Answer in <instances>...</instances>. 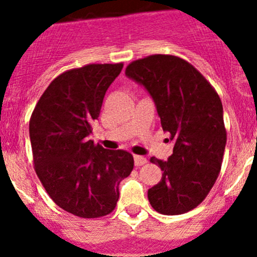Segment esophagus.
<instances>
[{"instance_id":"34e87169","label":"esophagus","mask_w":257,"mask_h":257,"mask_svg":"<svg viewBox=\"0 0 257 257\" xmlns=\"http://www.w3.org/2000/svg\"><path fill=\"white\" fill-rule=\"evenodd\" d=\"M147 163V158L142 157V155H134V164L136 167H142Z\"/></svg>"}]
</instances>
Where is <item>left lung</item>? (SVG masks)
<instances>
[{
	"label": "left lung",
	"instance_id": "8db88e82",
	"mask_svg": "<svg viewBox=\"0 0 257 257\" xmlns=\"http://www.w3.org/2000/svg\"><path fill=\"white\" fill-rule=\"evenodd\" d=\"M125 74L154 99L163 131L174 141L167 162L155 157L162 180L148 190L155 211L180 215L203 203L221 169L226 129L219 94L189 62L172 54L133 61Z\"/></svg>",
	"mask_w": 257,
	"mask_h": 257
}]
</instances>
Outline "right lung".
I'll return each instance as SVG.
<instances>
[{"label": "right lung", "instance_id": "add662e5", "mask_svg": "<svg viewBox=\"0 0 257 257\" xmlns=\"http://www.w3.org/2000/svg\"><path fill=\"white\" fill-rule=\"evenodd\" d=\"M121 68L123 63H93L63 72L30 119L36 174L59 208L83 219L110 214L119 183L134 168L131 153L107 150L89 139L105 92Z\"/></svg>", "mask_w": 257, "mask_h": 257}]
</instances>
